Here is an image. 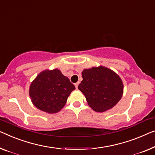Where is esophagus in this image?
<instances>
[{"mask_svg":"<svg viewBox=\"0 0 155 155\" xmlns=\"http://www.w3.org/2000/svg\"><path fill=\"white\" fill-rule=\"evenodd\" d=\"M78 84H79V82H77V83H76V84H74V85H75L76 88H78Z\"/></svg>","mask_w":155,"mask_h":155,"instance_id":"34e87169","label":"esophagus"}]
</instances>
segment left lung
<instances>
[{
    "label": "left lung",
    "instance_id": "left-lung-1",
    "mask_svg": "<svg viewBox=\"0 0 155 155\" xmlns=\"http://www.w3.org/2000/svg\"><path fill=\"white\" fill-rule=\"evenodd\" d=\"M78 88L94 111L104 112L113 108L122 98L123 84L116 73L103 66L85 69Z\"/></svg>",
    "mask_w": 155,
    "mask_h": 155
}]
</instances>
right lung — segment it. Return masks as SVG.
<instances>
[{"label":"right lung","mask_w":155,"mask_h":155,"mask_svg":"<svg viewBox=\"0 0 155 155\" xmlns=\"http://www.w3.org/2000/svg\"><path fill=\"white\" fill-rule=\"evenodd\" d=\"M75 86L58 69L45 70L31 83L29 95L35 107L48 114L59 112Z\"/></svg>","instance_id":"obj_1"}]
</instances>
